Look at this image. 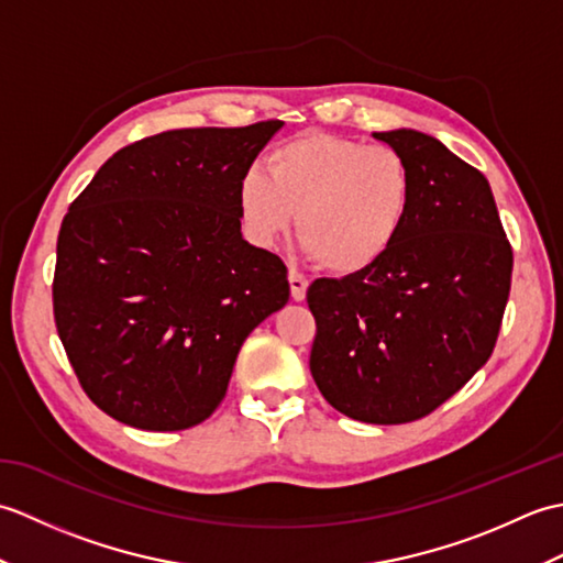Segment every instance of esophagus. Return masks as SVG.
<instances>
[{
    "mask_svg": "<svg viewBox=\"0 0 563 563\" xmlns=\"http://www.w3.org/2000/svg\"><path fill=\"white\" fill-rule=\"evenodd\" d=\"M288 280H290V292H292V300H297V302H302L305 297H307V278L302 273H297L295 268H290V273H288Z\"/></svg>",
    "mask_w": 563,
    "mask_h": 563,
    "instance_id": "1",
    "label": "esophagus"
}]
</instances>
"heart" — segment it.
I'll return each instance as SVG.
<instances>
[{"label": "heart", "mask_w": 563, "mask_h": 563, "mask_svg": "<svg viewBox=\"0 0 563 563\" xmlns=\"http://www.w3.org/2000/svg\"><path fill=\"white\" fill-rule=\"evenodd\" d=\"M413 202L409 159L389 145L305 133L266 154V174L251 166L236 184L249 239L271 246L290 230L309 256L333 273H361L387 254Z\"/></svg>", "instance_id": "heart-1"}]
</instances>
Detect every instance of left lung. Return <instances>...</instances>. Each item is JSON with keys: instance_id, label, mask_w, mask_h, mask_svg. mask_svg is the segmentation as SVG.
<instances>
[{"instance_id": "obj_1", "label": "left lung", "mask_w": 563, "mask_h": 563, "mask_svg": "<svg viewBox=\"0 0 563 563\" xmlns=\"http://www.w3.org/2000/svg\"><path fill=\"white\" fill-rule=\"evenodd\" d=\"M373 135L409 159L413 202L377 263L309 285V369L336 411L397 426L435 411L492 357L512 249L482 172L418 130Z\"/></svg>"}]
</instances>
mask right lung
<instances>
[{
	"instance_id": "add662e5",
	"label": "right lung",
	"mask_w": 563,
	"mask_h": 563,
	"mask_svg": "<svg viewBox=\"0 0 563 563\" xmlns=\"http://www.w3.org/2000/svg\"><path fill=\"white\" fill-rule=\"evenodd\" d=\"M280 128H186L133 142L69 206L55 327L81 389L115 421H206L249 333L288 302V268L246 242L236 206L239 178Z\"/></svg>"
}]
</instances>
